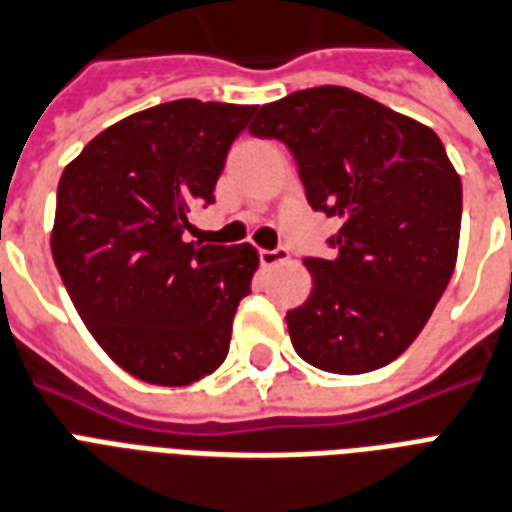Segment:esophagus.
I'll use <instances>...</instances> for the list:
<instances>
[{"mask_svg": "<svg viewBox=\"0 0 512 512\" xmlns=\"http://www.w3.org/2000/svg\"><path fill=\"white\" fill-rule=\"evenodd\" d=\"M259 259L264 267H277V264H283L288 261V251L285 248H275V251H267V248H261Z\"/></svg>", "mask_w": 512, "mask_h": 512, "instance_id": "1", "label": "esophagus"}]
</instances>
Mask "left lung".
<instances>
[{"instance_id":"1","label":"left lung","mask_w":512,"mask_h":512,"mask_svg":"<svg viewBox=\"0 0 512 512\" xmlns=\"http://www.w3.org/2000/svg\"><path fill=\"white\" fill-rule=\"evenodd\" d=\"M291 149L315 211L342 229L336 259H304L312 293L285 315L293 350L331 374L403 355L451 280L462 181L433 128L350 87L264 104L248 128Z\"/></svg>"}]
</instances>
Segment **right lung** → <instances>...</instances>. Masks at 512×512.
Instances as JSON below:
<instances>
[{
  "label": "right lung",
  "instance_id": "1",
  "mask_svg": "<svg viewBox=\"0 0 512 512\" xmlns=\"http://www.w3.org/2000/svg\"><path fill=\"white\" fill-rule=\"evenodd\" d=\"M256 106L181 98L114 122L63 168L50 251L101 350L141 382L184 387L224 363L259 253L186 243Z\"/></svg>",
  "mask_w": 512,
  "mask_h": 512
}]
</instances>
